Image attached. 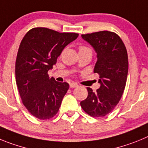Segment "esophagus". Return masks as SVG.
<instances>
[{
    "instance_id": "34e87169",
    "label": "esophagus",
    "mask_w": 148,
    "mask_h": 148,
    "mask_svg": "<svg viewBox=\"0 0 148 148\" xmlns=\"http://www.w3.org/2000/svg\"><path fill=\"white\" fill-rule=\"evenodd\" d=\"M78 84H77V83H74V82H72V83H71L70 84V88H77V87H78Z\"/></svg>"
}]
</instances>
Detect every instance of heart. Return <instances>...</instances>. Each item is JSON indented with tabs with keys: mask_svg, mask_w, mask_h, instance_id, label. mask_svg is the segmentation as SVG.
I'll return each instance as SVG.
<instances>
[{
	"mask_svg": "<svg viewBox=\"0 0 148 148\" xmlns=\"http://www.w3.org/2000/svg\"><path fill=\"white\" fill-rule=\"evenodd\" d=\"M87 49V48L84 47V46H81V47L79 48V50H82V49Z\"/></svg>",
	"mask_w": 148,
	"mask_h": 148,
	"instance_id": "1",
	"label": "heart"
}]
</instances>
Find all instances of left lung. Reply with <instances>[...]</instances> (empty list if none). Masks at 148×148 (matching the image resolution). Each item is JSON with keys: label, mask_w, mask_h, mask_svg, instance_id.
<instances>
[{"label": "left lung", "mask_w": 148, "mask_h": 148, "mask_svg": "<svg viewBox=\"0 0 148 148\" xmlns=\"http://www.w3.org/2000/svg\"><path fill=\"white\" fill-rule=\"evenodd\" d=\"M82 38L97 53L94 72L99 75L100 87L95 92L87 88L88 97L80 102V106L91 116H105L114 110L125 88L128 72L127 50L122 39L111 32L82 34Z\"/></svg>", "instance_id": "left-lung-1"}]
</instances>
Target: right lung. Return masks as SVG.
Wrapping results in <instances>:
<instances>
[{
  "mask_svg": "<svg viewBox=\"0 0 148 148\" xmlns=\"http://www.w3.org/2000/svg\"><path fill=\"white\" fill-rule=\"evenodd\" d=\"M78 35L38 27L29 30L21 41L15 62L16 83L24 106L38 119H51L59 110L69 85L50 78L48 71Z\"/></svg>",
  "mask_w": 148,
  "mask_h": 148,
  "instance_id": "add662e5",
  "label": "right lung"
}]
</instances>
